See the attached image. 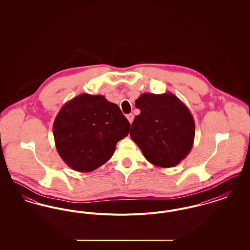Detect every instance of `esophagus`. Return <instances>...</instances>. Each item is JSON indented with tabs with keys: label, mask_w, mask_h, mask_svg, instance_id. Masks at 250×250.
I'll use <instances>...</instances> for the list:
<instances>
[{
	"label": "esophagus",
	"mask_w": 250,
	"mask_h": 250,
	"mask_svg": "<svg viewBox=\"0 0 250 250\" xmlns=\"http://www.w3.org/2000/svg\"><path fill=\"white\" fill-rule=\"evenodd\" d=\"M126 118H127V120L129 121V123H130V124H132V122H133V119H134V115H133L132 113H130V114H127V115H126Z\"/></svg>",
	"instance_id": "esophagus-1"
}]
</instances>
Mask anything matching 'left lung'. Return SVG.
<instances>
[{
    "instance_id": "left-lung-1",
    "label": "left lung",
    "mask_w": 250,
    "mask_h": 250,
    "mask_svg": "<svg viewBox=\"0 0 250 250\" xmlns=\"http://www.w3.org/2000/svg\"><path fill=\"white\" fill-rule=\"evenodd\" d=\"M135 105L141 113L131 125V139L144 157L159 167L176 166L187 157L195 138L190 110L170 92L140 95Z\"/></svg>"
}]
</instances>
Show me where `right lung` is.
Here are the masks:
<instances>
[{"label":"right lung","instance_id":"right-lung-1","mask_svg":"<svg viewBox=\"0 0 250 250\" xmlns=\"http://www.w3.org/2000/svg\"><path fill=\"white\" fill-rule=\"evenodd\" d=\"M129 128V122L116 104L104 95L83 94L60 109L53 136L63 162L74 170L90 172L110 159Z\"/></svg>","mask_w":250,"mask_h":250}]
</instances>
